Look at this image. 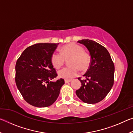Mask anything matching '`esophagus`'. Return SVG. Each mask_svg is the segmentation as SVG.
I'll list each match as a JSON object with an SVG mask.
<instances>
[{"label": "esophagus", "mask_w": 133, "mask_h": 133, "mask_svg": "<svg viewBox=\"0 0 133 133\" xmlns=\"http://www.w3.org/2000/svg\"><path fill=\"white\" fill-rule=\"evenodd\" d=\"M71 81V80H65L64 82H65V83H68L69 82H70Z\"/></svg>", "instance_id": "1"}]
</instances>
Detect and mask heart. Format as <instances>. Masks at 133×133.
Listing matches in <instances>:
<instances>
[{
    "mask_svg": "<svg viewBox=\"0 0 133 133\" xmlns=\"http://www.w3.org/2000/svg\"><path fill=\"white\" fill-rule=\"evenodd\" d=\"M71 57L69 64L58 72V77L69 80L77 76L79 73V67L82 70H86L89 66L90 58L87 54L84 52V49L79 44L70 43L63 46L61 53L55 51L51 56V62L53 67L58 69L64 64L65 58Z\"/></svg>",
    "mask_w": 133,
    "mask_h": 133,
    "instance_id": "obj_1",
    "label": "heart"
}]
</instances>
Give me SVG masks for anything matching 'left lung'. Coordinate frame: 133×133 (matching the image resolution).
<instances>
[{
    "label": "left lung",
    "mask_w": 133,
    "mask_h": 133,
    "mask_svg": "<svg viewBox=\"0 0 133 133\" xmlns=\"http://www.w3.org/2000/svg\"><path fill=\"white\" fill-rule=\"evenodd\" d=\"M78 43L89 50L91 62L88 70L83 75L85 79L78 78L82 86L76 93L83 102L95 104L103 100L111 90L114 84V65L104 46L89 39L78 40Z\"/></svg>",
    "instance_id": "1"
}]
</instances>
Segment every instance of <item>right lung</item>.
Instances as JSON below:
<instances>
[{"instance_id": "1", "label": "right lung", "mask_w": 133, "mask_h": 133, "mask_svg": "<svg viewBox=\"0 0 133 133\" xmlns=\"http://www.w3.org/2000/svg\"><path fill=\"white\" fill-rule=\"evenodd\" d=\"M58 43H37L28 47L18 58L16 64L15 82L24 100L37 107L53 104L64 84L63 78L56 82L57 77L51 62V56Z\"/></svg>"}]
</instances>
